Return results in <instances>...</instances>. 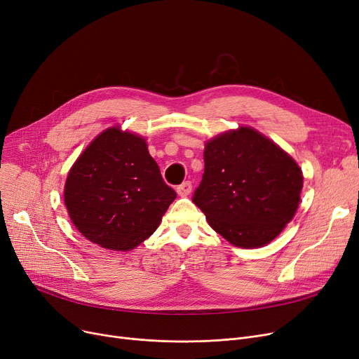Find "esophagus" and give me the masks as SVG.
Instances as JSON below:
<instances>
[{
  "label": "esophagus",
  "mask_w": 359,
  "mask_h": 359,
  "mask_svg": "<svg viewBox=\"0 0 359 359\" xmlns=\"http://www.w3.org/2000/svg\"><path fill=\"white\" fill-rule=\"evenodd\" d=\"M177 194L179 196H187L191 192H192V182H183L180 186H177Z\"/></svg>",
  "instance_id": "obj_1"
}]
</instances>
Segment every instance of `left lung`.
Here are the masks:
<instances>
[{
  "instance_id": "left-lung-1",
  "label": "left lung",
  "mask_w": 359,
  "mask_h": 359,
  "mask_svg": "<svg viewBox=\"0 0 359 359\" xmlns=\"http://www.w3.org/2000/svg\"><path fill=\"white\" fill-rule=\"evenodd\" d=\"M205 172L194 203L237 248H262L292 219L303 172L273 141L241 126L206 142Z\"/></svg>"
}]
</instances>
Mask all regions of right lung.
<instances>
[{
    "mask_svg": "<svg viewBox=\"0 0 359 359\" xmlns=\"http://www.w3.org/2000/svg\"><path fill=\"white\" fill-rule=\"evenodd\" d=\"M176 192L142 137L103 130L71 167L64 201L72 224L99 246L126 252L153 234Z\"/></svg>",
    "mask_w": 359,
    "mask_h": 359,
    "instance_id": "1",
    "label": "right lung"
}]
</instances>
